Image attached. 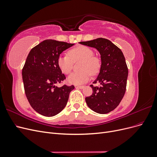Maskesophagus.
<instances>
[{
	"label": "esophagus",
	"instance_id": "34e87169",
	"mask_svg": "<svg viewBox=\"0 0 157 157\" xmlns=\"http://www.w3.org/2000/svg\"><path fill=\"white\" fill-rule=\"evenodd\" d=\"M84 86H76V88H80V89H82V88H84Z\"/></svg>",
	"mask_w": 157,
	"mask_h": 157
}]
</instances>
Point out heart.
Returning a JSON list of instances; mask_svg holds the SVG:
<instances>
[{"instance_id":"b5f03b06","label":"heart","mask_w":157,"mask_h":157,"mask_svg":"<svg viewBox=\"0 0 157 157\" xmlns=\"http://www.w3.org/2000/svg\"><path fill=\"white\" fill-rule=\"evenodd\" d=\"M94 51L88 46H80L69 51V55L61 54L57 60L60 71L64 74H69L73 69V62L81 59L78 72L71 73L67 77L69 84L79 85L88 82L91 75L99 73L101 68V60L95 56Z\"/></svg>"}]
</instances>
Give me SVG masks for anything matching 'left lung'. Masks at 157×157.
<instances>
[{"instance_id":"left-lung-1","label":"left lung","mask_w":157,"mask_h":157,"mask_svg":"<svg viewBox=\"0 0 157 157\" xmlns=\"http://www.w3.org/2000/svg\"><path fill=\"white\" fill-rule=\"evenodd\" d=\"M79 43L95 48L101 56L100 71L93 82L101 86L90 85L93 93L85 98L87 105L96 113H108L119 105L126 92L128 70L124 56L120 48L103 38Z\"/></svg>"}]
</instances>
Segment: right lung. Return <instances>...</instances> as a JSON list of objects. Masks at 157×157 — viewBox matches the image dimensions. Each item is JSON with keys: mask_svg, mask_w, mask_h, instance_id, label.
I'll return each mask as SVG.
<instances>
[{"mask_svg": "<svg viewBox=\"0 0 157 157\" xmlns=\"http://www.w3.org/2000/svg\"><path fill=\"white\" fill-rule=\"evenodd\" d=\"M75 44L48 39L32 48L22 70L26 97L35 111L45 117L58 115L67 105L73 85L56 86L65 79L57 60Z\"/></svg>", "mask_w": 157, "mask_h": 157, "instance_id": "right-lung-1", "label": "right lung"}]
</instances>
